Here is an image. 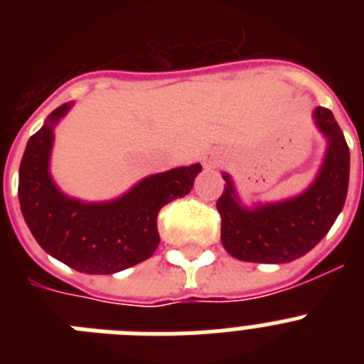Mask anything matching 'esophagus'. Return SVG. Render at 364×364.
<instances>
[{
	"instance_id": "esophagus-1",
	"label": "esophagus",
	"mask_w": 364,
	"mask_h": 364,
	"mask_svg": "<svg viewBox=\"0 0 364 364\" xmlns=\"http://www.w3.org/2000/svg\"><path fill=\"white\" fill-rule=\"evenodd\" d=\"M218 162H220V160H218V156L215 153H208L202 156V164H204L205 167H215L218 166Z\"/></svg>"
}]
</instances>
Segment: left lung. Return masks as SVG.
I'll return each instance as SVG.
<instances>
[{
    "label": "left lung",
    "mask_w": 364,
    "mask_h": 364,
    "mask_svg": "<svg viewBox=\"0 0 364 364\" xmlns=\"http://www.w3.org/2000/svg\"><path fill=\"white\" fill-rule=\"evenodd\" d=\"M314 120L326 138V153L315 180L297 197L247 208L231 176L222 173L226 184L217 200L220 240L235 259L262 264L291 262L317 246L339 217L348 193L350 151L330 109L315 107Z\"/></svg>",
    "instance_id": "1"
}]
</instances>
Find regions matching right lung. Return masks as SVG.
Here are the masks:
<instances>
[{
    "label": "right lung",
    "instance_id": "obj_1",
    "mask_svg": "<svg viewBox=\"0 0 364 364\" xmlns=\"http://www.w3.org/2000/svg\"><path fill=\"white\" fill-rule=\"evenodd\" d=\"M70 107L54 109L43 127L28 138L19 164V205L31 233L50 257L76 272L111 275L153 255L160 242L159 211L191 191L202 166L149 175L109 202L69 197L56 186L49 166L54 125Z\"/></svg>",
    "mask_w": 364,
    "mask_h": 364
}]
</instances>
